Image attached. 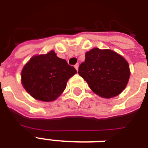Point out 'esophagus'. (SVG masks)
<instances>
[{
    "label": "esophagus",
    "instance_id": "obj_1",
    "mask_svg": "<svg viewBox=\"0 0 148 148\" xmlns=\"http://www.w3.org/2000/svg\"><path fill=\"white\" fill-rule=\"evenodd\" d=\"M78 66H79V65L77 64V63L76 65H74V68H75V69H76L77 71V70H78Z\"/></svg>",
    "mask_w": 148,
    "mask_h": 148
}]
</instances>
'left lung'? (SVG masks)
Returning <instances> with one entry per match:
<instances>
[{
    "instance_id": "8db88e82",
    "label": "left lung",
    "mask_w": 148,
    "mask_h": 148,
    "mask_svg": "<svg viewBox=\"0 0 148 148\" xmlns=\"http://www.w3.org/2000/svg\"><path fill=\"white\" fill-rule=\"evenodd\" d=\"M78 74L98 96L111 98L119 95L126 87L130 77L127 62L109 49L93 48L86 53Z\"/></svg>"
}]
</instances>
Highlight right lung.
Returning <instances> with one entry per match:
<instances>
[{"instance_id": "right-lung-1", "label": "right lung", "mask_w": 148, "mask_h": 148, "mask_svg": "<svg viewBox=\"0 0 148 148\" xmlns=\"http://www.w3.org/2000/svg\"><path fill=\"white\" fill-rule=\"evenodd\" d=\"M77 73L54 51L35 55L21 72V82L31 96L42 101H52L61 95L69 78Z\"/></svg>"}]
</instances>
